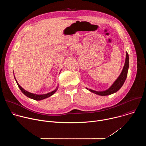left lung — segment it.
<instances>
[{"mask_svg":"<svg viewBox=\"0 0 146 146\" xmlns=\"http://www.w3.org/2000/svg\"><path fill=\"white\" fill-rule=\"evenodd\" d=\"M128 68H129V55L128 52H126L125 62V64H124L123 69L120 75L119 76V77L117 78V79L114 81V82L112 84V86L108 90L104 91H96L91 89H88L87 88H86L87 90H89L90 92L99 95H101V96H106V95H109L114 93H115L121 88V87L125 81L127 77V74H128Z\"/></svg>","mask_w":146,"mask_h":146,"instance_id":"8db88e82","label":"left lung"}]
</instances>
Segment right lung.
<instances>
[{"label": "right lung", "instance_id": "right-lung-1", "mask_svg": "<svg viewBox=\"0 0 146 146\" xmlns=\"http://www.w3.org/2000/svg\"><path fill=\"white\" fill-rule=\"evenodd\" d=\"M15 80L17 82V84L19 87V88L20 89V90L22 91V92L25 95H26L27 97L29 98H31L32 99H34V100H43L44 99H46V98H47L50 96H51V95H52L58 90V87L54 91H52V92H50L48 94H43V95H37V94H32V93H31V92H29L28 91H27L26 90H25L24 88H23L21 87L19 84L18 83L17 81L16 80L15 78Z\"/></svg>", "mask_w": 146, "mask_h": 146}]
</instances>
